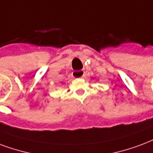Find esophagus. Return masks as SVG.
I'll return each instance as SVG.
<instances>
[{"instance_id":"34e87169","label":"esophagus","mask_w":153,"mask_h":153,"mask_svg":"<svg viewBox=\"0 0 153 153\" xmlns=\"http://www.w3.org/2000/svg\"><path fill=\"white\" fill-rule=\"evenodd\" d=\"M73 77L74 78H84L85 74L83 71H77L73 72Z\"/></svg>"}]
</instances>
